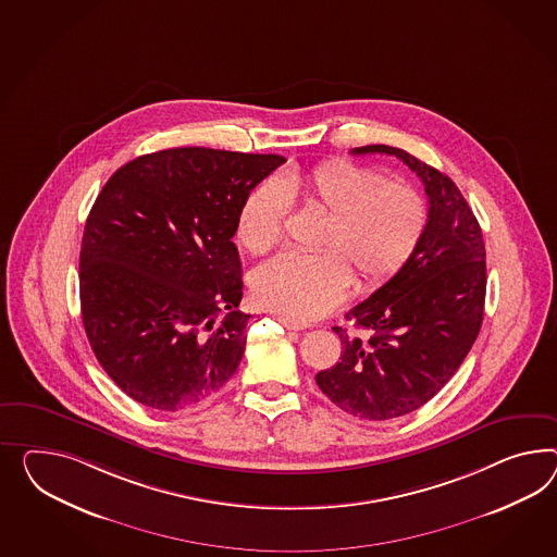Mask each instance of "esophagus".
Instances as JSON below:
<instances>
[{"label": "esophagus", "instance_id": "1", "mask_svg": "<svg viewBox=\"0 0 557 557\" xmlns=\"http://www.w3.org/2000/svg\"><path fill=\"white\" fill-rule=\"evenodd\" d=\"M276 321L286 329H295V331H300V329L309 327V323H300V321H295V319H290V317H285V314H278L276 317Z\"/></svg>", "mask_w": 557, "mask_h": 557}]
</instances>
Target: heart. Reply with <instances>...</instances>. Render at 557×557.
<instances>
[{
    "label": "heart",
    "mask_w": 557,
    "mask_h": 557,
    "mask_svg": "<svg viewBox=\"0 0 557 557\" xmlns=\"http://www.w3.org/2000/svg\"><path fill=\"white\" fill-rule=\"evenodd\" d=\"M297 200L327 215L321 234L327 250L283 252L252 278L258 302L295 321L317 319L342 302L351 285L349 265L359 285L387 283L410 260L429 222L418 189L335 159L252 189L238 215V243L252 255L271 250L283 238L290 201Z\"/></svg>",
    "instance_id": "obj_1"
}]
</instances>
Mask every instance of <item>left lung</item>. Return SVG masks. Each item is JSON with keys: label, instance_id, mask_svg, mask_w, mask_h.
I'll use <instances>...</instances> for the list:
<instances>
[{"label": "left lung", "instance_id": "obj_1", "mask_svg": "<svg viewBox=\"0 0 557 557\" xmlns=\"http://www.w3.org/2000/svg\"><path fill=\"white\" fill-rule=\"evenodd\" d=\"M351 153L401 159L424 184L429 222L401 271L345 314L370 337L333 327L342 339V361L314 380L343 412L392 420L434 398L471 351L485 311V243L448 175L389 145L356 147Z\"/></svg>", "mask_w": 557, "mask_h": 557}]
</instances>
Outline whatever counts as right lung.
Here are the masks:
<instances>
[{"label": "right lung", "mask_w": 557, "mask_h": 557, "mask_svg": "<svg viewBox=\"0 0 557 557\" xmlns=\"http://www.w3.org/2000/svg\"><path fill=\"white\" fill-rule=\"evenodd\" d=\"M281 156L177 147L125 163L86 218L81 311L102 370L128 398L175 412L234 375L252 314L238 311L232 243Z\"/></svg>", "instance_id": "add662e5"}]
</instances>
